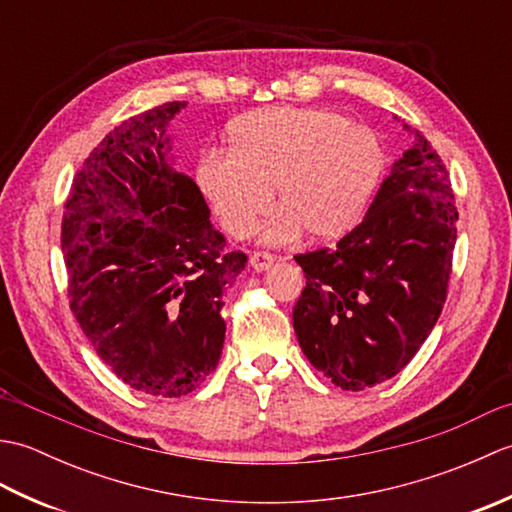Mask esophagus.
Listing matches in <instances>:
<instances>
[{
  "label": "esophagus",
  "instance_id": "esophagus-1",
  "mask_svg": "<svg viewBox=\"0 0 512 512\" xmlns=\"http://www.w3.org/2000/svg\"><path fill=\"white\" fill-rule=\"evenodd\" d=\"M273 264H275V257L270 255V253H264V250H257V253L250 255V266H253L257 273H262V270H268Z\"/></svg>",
  "mask_w": 512,
  "mask_h": 512
}]
</instances>
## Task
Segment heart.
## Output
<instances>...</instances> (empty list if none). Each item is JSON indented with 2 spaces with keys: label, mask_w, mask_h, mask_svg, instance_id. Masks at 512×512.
Wrapping results in <instances>:
<instances>
[{
  "label": "heart",
  "mask_w": 512,
  "mask_h": 512,
  "mask_svg": "<svg viewBox=\"0 0 512 512\" xmlns=\"http://www.w3.org/2000/svg\"><path fill=\"white\" fill-rule=\"evenodd\" d=\"M224 149H206L195 182L228 235L253 233L273 202L266 239H336L361 222L387 169L383 140L328 107H270L228 129Z\"/></svg>",
  "instance_id": "obj_1"
}]
</instances>
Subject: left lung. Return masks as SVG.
<instances>
[{"label": "left lung", "instance_id": "1", "mask_svg": "<svg viewBox=\"0 0 512 512\" xmlns=\"http://www.w3.org/2000/svg\"><path fill=\"white\" fill-rule=\"evenodd\" d=\"M411 134L363 222L334 248L295 255L306 273L292 310L299 345L347 391L396 376L447 301L458 209L442 158L418 129Z\"/></svg>", "mask_w": 512, "mask_h": 512}]
</instances>
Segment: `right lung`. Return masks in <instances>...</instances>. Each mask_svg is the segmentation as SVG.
I'll use <instances>...</instances> for the list:
<instances>
[{
    "instance_id": "right-lung-1",
    "label": "right lung",
    "mask_w": 512,
    "mask_h": 512,
    "mask_svg": "<svg viewBox=\"0 0 512 512\" xmlns=\"http://www.w3.org/2000/svg\"><path fill=\"white\" fill-rule=\"evenodd\" d=\"M162 103L114 127L76 171L61 248L70 308L101 361L132 389L180 398L220 361L222 295L246 266L204 195L169 160Z\"/></svg>"
}]
</instances>
